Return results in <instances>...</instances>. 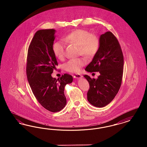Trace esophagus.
<instances>
[{"label":"esophagus","instance_id":"34e87169","mask_svg":"<svg viewBox=\"0 0 147 147\" xmlns=\"http://www.w3.org/2000/svg\"><path fill=\"white\" fill-rule=\"evenodd\" d=\"M73 77L76 79H79V78H81L82 77V76L79 74H76L73 76Z\"/></svg>","mask_w":147,"mask_h":147}]
</instances>
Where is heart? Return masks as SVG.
I'll return each mask as SVG.
<instances>
[{
	"label": "heart",
	"instance_id": "heart-1",
	"mask_svg": "<svg viewBox=\"0 0 147 147\" xmlns=\"http://www.w3.org/2000/svg\"><path fill=\"white\" fill-rule=\"evenodd\" d=\"M63 40L66 43L78 46L79 53L88 57L94 56L100 47V39L98 36L83 29H77L71 31L65 35ZM65 50V45L64 42L56 41L53 43L52 45L53 54L59 60L64 59ZM86 63V60L83 57L71 59L64 64V67L68 71L78 73Z\"/></svg>",
	"mask_w": 147,
	"mask_h": 147
}]
</instances>
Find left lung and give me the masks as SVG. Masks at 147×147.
<instances>
[{
    "instance_id": "obj_1",
    "label": "left lung",
    "mask_w": 147,
    "mask_h": 147,
    "mask_svg": "<svg viewBox=\"0 0 147 147\" xmlns=\"http://www.w3.org/2000/svg\"><path fill=\"white\" fill-rule=\"evenodd\" d=\"M124 59L119 41L110 31L100 36V47L85 68L88 72L99 71L96 79L84 77L89 83L87 98L91 105L102 107L110 103L121 87Z\"/></svg>"
}]
</instances>
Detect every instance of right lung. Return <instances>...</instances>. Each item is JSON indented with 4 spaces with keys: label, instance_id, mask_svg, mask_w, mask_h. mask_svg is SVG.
<instances>
[{
    "label": "right lung",
    "instance_id": "add662e5",
    "mask_svg": "<svg viewBox=\"0 0 147 147\" xmlns=\"http://www.w3.org/2000/svg\"><path fill=\"white\" fill-rule=\"evenodd\" d=\"M55 32L54 29H47L35 33L28 47L26 64V76L35 98L52 112L60 111L65 107L64 87L73 82V77L68 74L58 79L51 76L58 65L52 51Z\"/></svg>",
    "mask_w": 147,
    "mask_h": 147
}]
</instances>
